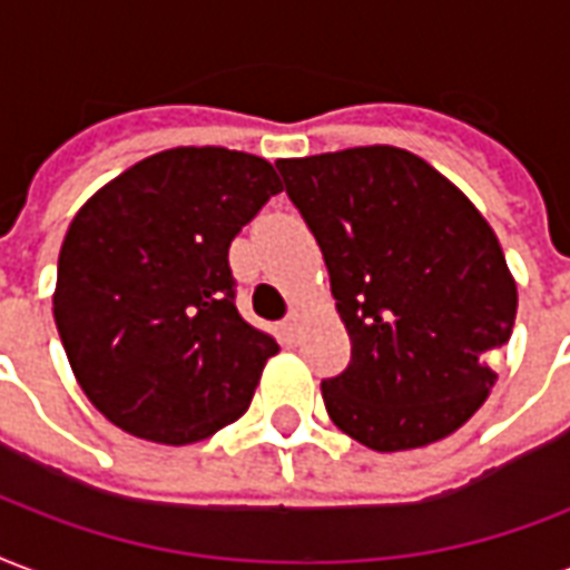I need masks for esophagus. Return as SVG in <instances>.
Wrapping results in <instances>:
<instances>
[{
    "label": "esophagus",
    "instance_id": "obj_1",
    "mask_svg": "<svg viewBox=\"0 0 570 570\" xmlns=\"http://www.w3.org/2000/svg\"><path fill=\"white\" fill-rule=\"evenodd\" d=\"M298 326H302V311H296V307H293V311H289L284 320V332L289 335V338H293V335L298 332Z\"/></svg>",
    "mask_w": 570,
    "mask_h": 570
}]
</instances>
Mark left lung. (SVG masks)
<instances>
[{
    "mask_svg": "<svg viewBox=\"0 0 570 570\" xmlns=\"http://www.w3.org/2000/svg\"><path fill=\"white\" fill-rule=\"evenodd\" d=\"M274 166L323 250L350 335V365L323 381L332 423L377 453L453 435L495 386L517 320L495 232L402 147Z\"/></svg>",
    "mask_w": 570,
    "mask_h": 570,
    "instance_id": "8db88e82",
    "label": "left lung"
}]
</instances>
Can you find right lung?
<instances>
[{
    "label": "right lung",
    "instance_id": "obj_1",
    "mask_svg": "<svg viewBox=\"0 0 570 570\" xmlns=\"http://www.w3.org/2000/svg\"><path fill=\"white\" fill-rule=\"evenodd\" d=\"M281 189L263 156L175 147L75 214L53 320L83 395L117 429L184 446L250 407L277 341L235 307L229 244Z\"/></svg>",
    "mask_w": 570,
    "mask_h": 570
}]
</instances>
